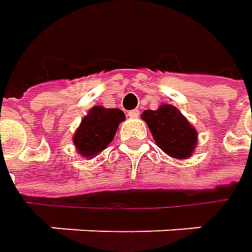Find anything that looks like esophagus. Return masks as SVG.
<instances>
[{"instance_id":"1","label":"esophagus","mask_w":252,"mask_h":252,"mask_svg":"<svg viewBox=\"0 0 252 252\" xmlns=\"http://www.w3.org/2000/svg\"><path fill=\"white\" fill-rule=\"evenodd\" d=\"M139 115H140L139 109H133V111L127 112V116H129V118H131V119H136V118H139Z\"/></svg>"}]
</instances>
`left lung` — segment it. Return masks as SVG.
<instances>
[{"mask_svg": "<svg viewBox=\"0 0 252 252\" xmlns=\"http://www.w3.org/2000/svg\"><path fill=\"white\" fill-rule=\"evenodd\" d=\"M157 146L175 158H188L196 147L198 133L181 112L171 105H161L157 111L143 112Z\"/></svg>", "mask_w": 252, "mask_h": 252, "instance_id": "8db88e82", "label": "left lung"}]
</instances>
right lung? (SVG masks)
I'll use <instances>...</instances> for the list:
<instances>
[{
    "label": "right lung",
    "instance_id": "obj_1",
    "mask_svg": "<svg viewBox=\"0 0 252 252\" xmlns=\"http://www.w3.org/2000/svg\"><path fill=\"white\" fill-rule=\"evenodd\" d=\"M122 121H125V113L121 109L94 106L75 131L74 144L77 150L83 157H91L101 153L113 140Z\"/></svg>",
    "mask_w": 252,
    "mask_h": 252
}]
</instances>
